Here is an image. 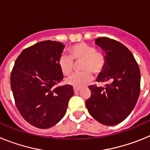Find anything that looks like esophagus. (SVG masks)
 Listing matches in <instances>:
<instances>
[{
    "label": "esophagus",
    "mask_w": 150,
    "mask_h": 150,
    "mask_svg": "<svg viewBox=\"0 0 150 150\" xmlns=\"http://www.w3.org/2000/svg\"><path fill=\"white\" fill-rule=\"evenodd\" d=\"M79 91H80V88H75V87L74 88V93H75V94H77Z\"/></svg>",
    "instance_id": "obj_1"
}]
</instances>
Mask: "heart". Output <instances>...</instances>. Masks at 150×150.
Masks as SVG:
<instances>
[{
  "instance_id": "heart-1",
  "label": "heart",
  "mask_w": 150,
  "mask_h": 150,
  "mask_svg": "<svg viewBox=\"0 0 150 150\" xmlns=\"http://www.w3.org/2000/svg\"><path fill=\"white\" fill-rule=\"evenodd\" d=\"M70 57L62 56L59 61V66L64 76H70L74 70V62H81L80 71L83 73L71 76L67 83L75 88L86 86L93 79L92 74L98 75L105 65L104 55L94 47L85 43H79L69 48Z\"/></svg>"
}]
</instances>
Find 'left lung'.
Returning a JSON list of instances; mask_svg holds the SVG:
<instances>
[{
    "label": "left lung",
    "instance_id": "8db88e82",
    "mask_svg": "<svg viewBox=\"0 0 150 150\" xmlns=\"http://www.w3.org/2000/svg\"><path fill=\"white\" fill-rule=\"evenodd\" d=\"M95 44L104 52L105 65L97 78L105 87L90 86L91 97L86 101L88 112L105 125L124 121L137 104L140 91V68L133 54L122 43L99 38Z\"/></svg>",
    "mask_w": 150,
    "mask_h": 150
}]
</instances>
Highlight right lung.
I'll list each match as a JSON object with an SVG mask.
<instances>
[{"instance_id":"1","label":"right lung","mask_w":150,"mask_h":150,"mask_svg":"<svg viewBox=\"0 0 150 150\" xmlns=\"http://www.w3.org/2000/svg\"><path fill=\"white\" fill-rule=\"evenodd\" d=\"M64 46L41 41L26 48L16 60L10 85L16 106L25 120L38 128L59 122L74 95L71 85L58 86L64 76L59 66Z\"/></svg>"}]
</instances>
